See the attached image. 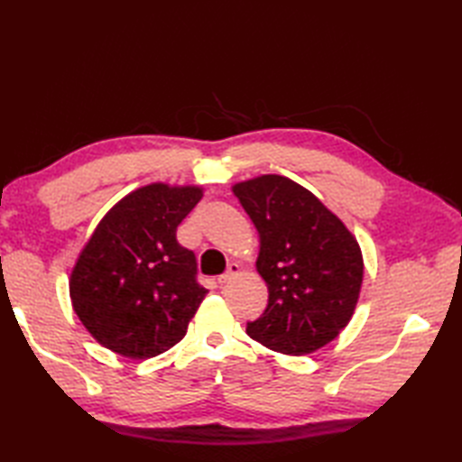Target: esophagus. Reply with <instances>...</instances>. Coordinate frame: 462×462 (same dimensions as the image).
<instances>
[{
	"label": "esophagus",
	"instance_id": "obj_1",
	"mask_svg": "<svg viewBox=\"0 0 462 462\" xmlns=\"http://www.w3.org/2000/svg\"><path fill=\"white\" fill-rule=\"evenodd\" d=\"M238 273H240V263L232 262V263H228V270H226L222 276H218V283L220 286H224V283H228L234 276H238Z\"/></svg>",
	"mask_w": 462,
	"mask_h": 462
}]
</instances>
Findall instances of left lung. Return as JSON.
<instances>
[{
    "label": "left lung",
    "instance_id": "8db88e82",
    "mask_svg": "<svg viewBox=\"0 0 462 462\" xmlns=\"http://www.w3.org/2000/svg\"><path fill=\"white\" fill-rule=\"evenodd\" d=\"M234 194L260 234L256 268L268 283V306L248 321V336L286 356L323 347L356 310L359 244L336 214L286 176L240 182Z\"/></svg>",
    "mask_w": 462,
    "mask_h": 462
}]
</instances>
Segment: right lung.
Listing matches in <instances>:
<instances>
[{
    "mask_svg": "<svg viewBox=\"0 0 462 462\" xmlns=\"http://www.w3.org/2000/svg\"><path fill=\"white\" fill-rule=\"evenodd\" d=\"M200 199L199 186H143L95 228L69 288L75 313L106 349L146 359L186 336L208 290L176 228Z\"/></svg>",
    "mask_w": 462,
    "mask_h": 462,
    "instance_id": "add662e5",
    "label": "right lung"
}]
</instances>
